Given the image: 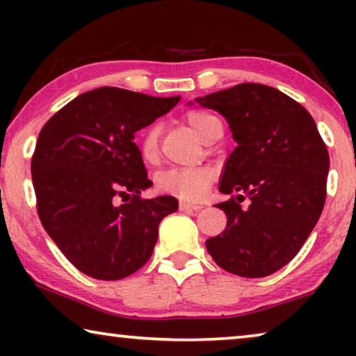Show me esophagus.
Segmentation results:
<instances>
[{
    "label": "esophagus",
    "instance_id": "esophagus-1",
    "mask_svg": "<svg viewBox=\"0 0 356 356\" xmlns=\"http://www.w3.org/2000/svg\"><path fill=\"white\" fill-rule=\"evenodd\" d=\"M199 209H202V207L197 206V204H189L184 201L179 202V211H183V212H196V211H199Z\"/></svg>",
    "mask_w": 356,
    "mask_h": 356
}]
</instances>
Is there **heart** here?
I'll list each match as a JSON object with an SVG mask.
<instances>
[{
    "label": "heart",
    "mask_w": 356,
    "mask_h": 356,
    "mask_svg": "<svg viewBox=\"0 0 356 356\" xmlns=\"http://www.w3.org/2000/svg\"><path fill=\"white\" fill-rule=\"evenodd\" d=\"M188 123L196 131L201 139H206L211 129L218 123L216 116L206 113V111H191L186 116ZM159 152V129L157 126H150L140 136L139 154L145 162H154ZM213 181V173L207 167L194 168H168L163 170L155 178L157 189L162 193L172 194V196L188 199V201H197L207 193L209 186Z\"/></svg>",
    "instance_id": "obj_1"
}]
</instances>
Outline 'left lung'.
Instances as JSON below:
<instances>
[{
    "label": "left lung",
    "instance_id": "1",
    "mask_svg": "<svg viewBox=\"0 0 356 356\" xmlns=\"http://www.w3.org/2000/svg\"><path fill=\"white\" fill-rule=\"evenodd\" d=\"M225 116L236 147L228 155L217 204L227 228L206 248L223 270L266 277L298 254L325 202L329 152L305 106L264 84H238L197 97ZM248 197L250 206L241 209Z\"/></svg>",
    "mask_w": 356,
    "mask_h": 356
}]
</instances>
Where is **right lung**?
<instances>
[{"mask_svg": "<svg viewBox=\"0 0 356 356\" xmlns=\"http://www.w3.org/2000/svg\"><path fill=\"white\" fill-rule=\"evenodd\" d=\"M179 97L118 87L81 94L51 116L32 157L37 212L71 264L92 279L120 280L152 256L173 196L143 199L152 186L134 133L168 113Z\"/></svg>", "mask_w": 356, "mask_h": 356, "instance_id": "right-lung-1", "label": "right lung"}]
</instances>
